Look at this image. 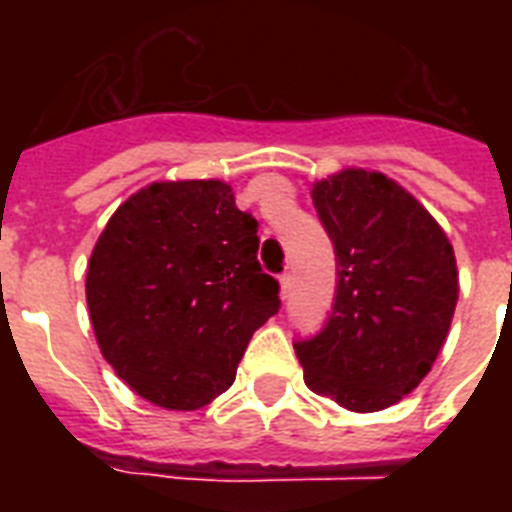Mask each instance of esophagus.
Wrapping results in <instances>:
<instances>
[{
	"label": "esophagus",
	"instance_id": "esophagus-1",
	"mask_svg": "<svg viewBox=\"0 0 512 512\" xmlns=\"http://www.w3.org/2000/svg\"><path fill=\"white\" fill-rule=\"evenodd\" d=\"M279 284H281V297L287 300V297L292 295V273H284V276L279 279Z\"/></svg>",
	"mask_w": 512,
	"mask_h": 512
}]
</instances>
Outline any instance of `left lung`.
<instances>
[{
  "label": "left lung",
  "instance_id": "obj_1",
  "mask_svg": "<svg viewBox=\"0 0 512 512\" xmlns=\"http://www.w3.org/2000/svg\"><path fill=\"white\" fill-rule=\"evenodd\" d=\"M311 196L335 244L337 295L327 327L295 345L305 385L348 412H380L444 348L460 295L452 241L382 172L348 167Z\"/></svg>",
  "mask_w": 512,
  "mask_h": 512
}]
</instances>
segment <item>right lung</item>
<instances>
[{"instance_id": "right-lung-1", "label": "right lung", "mask_w": 512, "mask_h": 512, "mask_svg": "<svg viewBox=\"0 0 512 512\" xmlns=\"http://www.w3.org/2000/svg\"><path fill=\"white\" fill-rule=\"evenodd\" d=\"M257 247V220L223 180H162L119 204L84 287L100 353L140 398L191 412L231 388L281 305Z\"/></svg>"}]
</instances>
